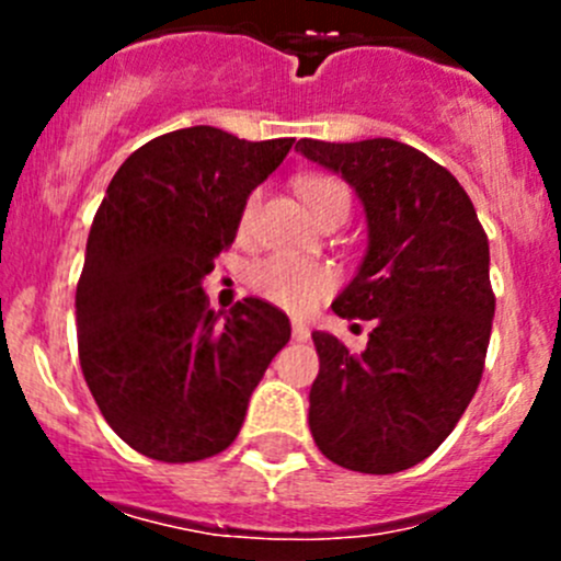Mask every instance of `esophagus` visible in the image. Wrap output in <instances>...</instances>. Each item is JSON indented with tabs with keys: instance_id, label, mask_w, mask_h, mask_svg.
<instances>
[{
	"instance_id": "1",
	"label": "esophagus",
	"mask_w": 561,
	"mask_h": 561,
	"mask_svg": "<svg viewBox=\"0 0 561 561\" xmlns=\"http://www.w3.org/2000/svg\"><path fill=\"white\" fill-rule=\"evenodd\" d=\"M293 339L296 342H307L309 339V325L304 320H298V317H293Z\"/></svg>"
}]
</instances>
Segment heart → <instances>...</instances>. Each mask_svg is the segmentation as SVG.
I'll return each instance as SVG.
<instances>
[{"label": "heart", "mask_w": 561, "mask_h": 561, "mask_svg": "<svg viewBox=\"0 0 561 561\" xmlns=\"http://www.w3.org/2000/svg\"><path fill=\"white\" fill-rule=\"evenodd\" d=\"M296 186L317 222H325L331 217L347 219L353 195L342 179H336V175H301ZM257 203L260 192L252 190L239 214L241 233L252 228ZM247 282L260 298L271 301L274 307L287 309V312H309L317 301H322L336 287V274H333L331 265L317 263V260L276 252L254 260L247 271Z\"/></svg>", "instance_id": "heart-1"}]
</instances>
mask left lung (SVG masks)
<instances>
[{
    "mask_svg": "<svg viewBox=\"0 0 561 561\" xmlns=\"http://www.w3.org/2000/svg\"><path fill=\"white\" fill-rule=\"evenodd\" d=\"M296 151L342 173L364 203L369 249L331 309L375 320L360 355L312 333L309 428L339 467L401 472L445 443L480 386L496 304L489 239L454 173L412 146L304 138Z\"/></svg>",
    "mask_w": 561,
    "mask_h": 561,
    "instance_id": "1",
    "label": "left lung"
}]
</instances>
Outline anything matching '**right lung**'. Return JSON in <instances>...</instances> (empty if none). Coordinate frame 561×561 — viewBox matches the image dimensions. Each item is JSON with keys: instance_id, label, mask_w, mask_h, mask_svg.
Masks as SVG:
<instances>
[{"instance_id": "1", "label": "right lung", "mask_w": 561, "mask_h": 561, "mask_svg": "<svg viewBox=\"0 0 561 561\" xmlns=\"http://www.w3.org/2000/svg\"><path fill=\"white\" fill-rule=\"evenodd\" d=\"M293 144L175 129L124 160L94 214L76 290L81 369L107 426L154 461L222 454L290 342L282 309L244 298L219 317L201 282Z\"/></svg>"}]
</instances>
